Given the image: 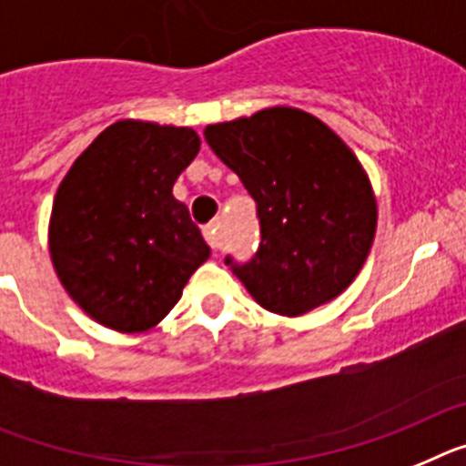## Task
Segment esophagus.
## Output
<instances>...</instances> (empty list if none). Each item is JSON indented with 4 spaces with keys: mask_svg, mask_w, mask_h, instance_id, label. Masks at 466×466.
<instances>
[{
    "mask_svg": "<svg viewBox=\"0 0 466 466\" xmlns=\"http://www.w3.org/2000/svg\"><path fill=\"white\" fill-rule=\"evenodd\" d=\"M204 238L208 241V246L213 250L222 248V232H220V222H213V225H206L204 228Z\"/></svg>",
    "mask_w": 466,
    "mask_h": 466,
    "instance_id": "esophagus-1",
    "label": "esophagus"
}]
</instances>
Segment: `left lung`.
Masks as SVG:
<instances>
[{
    "label": "left lung",
    "instance_id": "obj_1",
    "mask_svg": "<svg viewBox=\"0 0 466 466\" xmlns=\"http://www.w3.org/2000/svg\"><path fill=\"white\" fill-rule=\"evenodd\" d=\"M204 137L258 204L260 248L232 265L250 298L293 319L350 289L378 228L373 185L350 145L286 105L208 124Z\"/></svg>",
    "mask_w": 466,
    "mask_h": 466
}]
</instances>
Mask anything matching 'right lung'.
<instances>
[{"label":"right lung","instance_id":"right-lung-1","mask_svg":"<svg viewBox=\"0 0 466 466\" xmlns=\"http://www.w3.org/2000/svg\"><path fill=\"white\" fill-rule=\"evenodd\" d=\"M199 147L189 127L119 119L60 180L48 220L51 262L67 295L105 329L159 326L210 258L187 206L173 197Z\"/></svg>","mask_w":466,"mask_h":466}]
</instances>
